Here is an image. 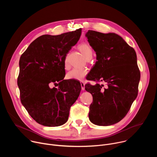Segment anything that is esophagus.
I'll list each match as a JSON object with an SVG mask.
<instances>
[{
  "label": "esophagus",
  "instance_id": "esophagus-1",
  "mask_svg": "<svg viewBox=\"0 0 157 157\" xmlns=\"http://www.w3.org/2000/svg\"><path fill=\"white\" fill-rule=\"evenodd\" d=\"M81 89L82 91H84L85 89V84L84 82H81Z\"/></svg>",
  "mask_w": 157,
  "mask_h": 157
}]
</instances>
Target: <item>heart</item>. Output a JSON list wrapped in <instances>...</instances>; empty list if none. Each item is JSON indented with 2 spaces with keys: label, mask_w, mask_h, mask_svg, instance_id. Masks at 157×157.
<instances>
[{
  "label": "heart",
  "mask_w": 157,
  "mask_h": 157,
  "mask_svg": "<svg viewBox=\"0 0 157 157\" xmlns=\"http://www.w3.org/2000/svg\"><path fill=\"white\" fill-rule=\"evenodd\" d=\"M78 48L86 59L92 58L93 50L91 47L89 46L88 44L82 43L79 44ZM68 56H66L64 59V66L66 68L68 66ZM87 74V71L85 69L75 68L68 73V74H67V78L71 79L82 81Z\"/></svg>",
  "instance_id": "b5f03b06"
}]
</instances>
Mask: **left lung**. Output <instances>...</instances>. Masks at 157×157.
Instances as JSON below:
<instances>
[{
  "mask_svg": "<svg viewBox=\"0 0 157 157\" xmlns=\"http://www.w3.org/2000/svg\"><path fill=\"white\" fill-rule=\"evenodd\" d=\"M86 36L98 60L87 76L88 80L97 83L85 85L93 98L89 118L95 125H113L126 116L137 96L140 73L137 55L116 33L88 30ZM98 82L105 83L106 86Z\"/></svg>",
  "mask_w": 157,
  "mask_h": 157,
  "instance_id": "1",
  "label": "left lung"
}]
</instances>
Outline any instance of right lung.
I'll return each instance as SVG.
<instances>
[{
	"mask_svg": "<svg viewBox=\"0 0 157 157\" xmlns=\"http://www.w3.org/2000/svg\"><path fill=\"white\" fill-rule=\"evenodd\" d=\"M81 29L35 39L20 56L17 84L20 101L30 116L44 126L66 123L81 89L76 80H64V59L78 41ZM58 84V88H52Z\"/></svg>",
	"mask_w": 157,
	"mask_h": 157,
	"instance_id": "1",
	"label": "right lung"
}]
</instances>
